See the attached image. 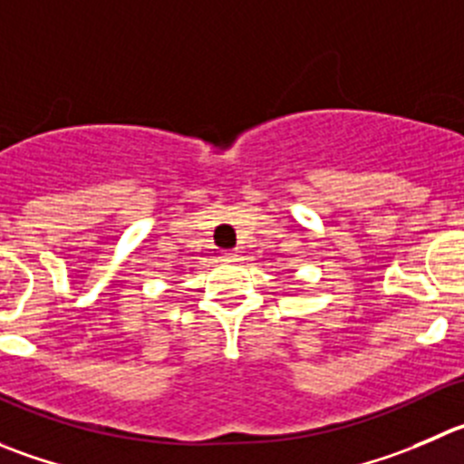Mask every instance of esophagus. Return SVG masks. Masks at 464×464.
<instances>
[{"label": "esophagus", "mask_w": 464, "mask_h": 464, "mask_svg": "<svg viewBox=\"0 0 464 464\" xmlns=\"http://www.w3.org/2000/svg\"><path fill=\"white\" fill-rule=\"evenodd\" d=\"M239 250H225L223 253V262H239Z\"/></svg>", "instance_id": "esophagus-1"}]
</instances>
